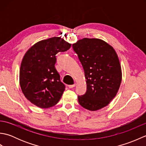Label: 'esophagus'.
Returning a JSON list of instances; mask_svg holds the SVG:
<instances>
[{
    "label": "esophagus",
    "instance_id": "esophagus-1",
    "mask_svg": "<svg viewBox=\"0 0 146 146\" xmlns=\"http://www.w3.org/2000/svg\"><path fill=\"white\" fill-rule=\"evenodd\" d=\"M75 85H76V84H75H75H73V85H68V87H69L70 88H73V87H75Z\"/></svg>",
    "mask_w": 146,
    "mask_h": 146
}]
</instances>
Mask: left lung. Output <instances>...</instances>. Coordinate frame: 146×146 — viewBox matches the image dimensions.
I'll return each mask as SVG.
<instances>
[{
    "label": "left lung",
    "mask_w": 146,
    "mask_h": 146,
    "mask_svg": "<svg viewBox=\"0 0 146 146\" xmlns=\"http://www.w3.org/2000/svg\"><path fill=\"white\" fill-rule=\"evenodd\" d=\"M85 71L86 91L78 95L81 106L95 111L107 106L119 90L122 71L115 51L99 39L83 38L72 45Z\"/></svg>",
    "instance_id": "1"
}]
</instances>
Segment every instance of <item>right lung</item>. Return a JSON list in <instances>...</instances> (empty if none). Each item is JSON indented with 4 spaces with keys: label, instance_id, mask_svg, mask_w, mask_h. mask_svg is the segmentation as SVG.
I'll use <instances>...</instances> for the list:
<instances>
[{
    "label": "right lung",
    "instance_id": "1",
    "mask_svg": "<svg viewBox=\"0 0 146 146\" xmlns=\"http://www.w3.org/2000/svg\"><path fill=\"white\" fill-rule=\"evenodd\" d=\"M71 48L60 37H53L33 45L22 61L19 81L27 100L42 108L54 106L60 100L65 85L56 70V55Z\"/></svg>",
    "mask_w": 146,
    "mask_h": 146
}]
</instances>
